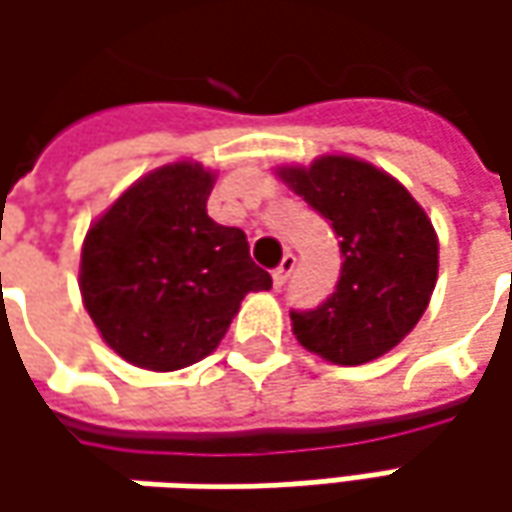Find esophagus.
I'll use <instances>...</instances> for the list:
<instances>
[{"mask_svg": "<svg viewBox=\"0 0 512 512\" xmlns=\"http://www.w3.org/2000/svg\"><path fill=\"white\" fill-rule=\"evenodd\" d=\"M293 267H296V256L293 253H285V259H282V265L273 270V285L282 287L287 282V276L293 273Z\"/></svg>", "mask_w": 512, "mask_h": 512, "instance_id": "34e87169", "label": "esophagus"}]
</instances>
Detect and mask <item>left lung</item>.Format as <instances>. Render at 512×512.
Segmentation results:
<instances>
[{
  "instance_id": "left-lung-1",
  "label": "left lung",
  "mask_w": 512,
  "mask_h": 512,
  "mask_svg": "<svg viewBox=\"0 0 512 512\" xmlns=\"http://www.w3.org/2000/svg\"><path fill=\"white\" fill-rule=\"evenodd\" d=\"M279 176L339 236L342 273L313 310H290L302 347L333 364H364L402 342L427 310L439 242L422 205L393 176L353 156H322Z\"/></svg>"
}]
</instances>
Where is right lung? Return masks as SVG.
Returning a JSON list of instances; mask_svg holds the SVG:
<instances>
[{
  "instance_id": "1",
  "label": "right lung",
  "mask_w": 512,
  "mask_h": 512,
  "mask_svg": "<svg viewBox=\"0 0 512 512\" xmlns=\"http://www.w3.org/2000/svg\"><path fill=\"white\" fill-rule=\"evenodd\" d=\"M210 190L213 173L202 165H165L128 187L85 236V307L136 367L168 373L205 359L247 293L273 285L245 233L207 216Z\"/></svg>"
}]
</instances>
